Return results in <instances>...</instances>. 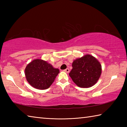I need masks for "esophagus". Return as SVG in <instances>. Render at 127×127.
<instances>
[{
	"label": "esophagus",
	"mask_w": 127,
	"mask_h": 127,
	"mask_svg": "<svg viewBox=\"0 0 127 127\" xmlns=\"http://www.w3.org/2000/svg\"><path fill=\"white\" fill-rule=\"evenodd\" d=\"M63 71L66 72V73H68L69 72V68H66V69H65L63 70Z\"/></svg>",
	"instance_id": "obj_1"
}]
</instances>
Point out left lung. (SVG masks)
<instances>
[{
    "mask_svg": "<svg viewBox=\"0 0 127 127\" xmlns=\"http://www.w3.org/2000/svg\"><path fill=\"white\" fill-rule=\"evenodd\" d=\"M69 75L79 87L89 88L97 82L101 73V65L97 59L90 55L77 59L72 63Z\"/></svg>",
    "mask_w": 127,
    "mask_h": 127,
    "instance_id": "1",
    "label": "left lung"
}]
</instances>
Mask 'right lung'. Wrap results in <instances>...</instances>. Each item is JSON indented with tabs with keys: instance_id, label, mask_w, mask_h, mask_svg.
<instances>
[{
	"instance_id": "obj_1",
	"label": "right lung",
	"mask_w": 127,
	"mask_h": 127,
	"mask_svg": "<svg viewBox=\"0 0 127 127\" xmlns=\"http://www.w3.org/2000/svg\"><path fill=\"white\" fill-rule=\"evenodd\" d=\"M59 73L58 69L41 59H35L25 69L27 81L33 87L38 90L48 89Z\"/></svg>"
}]
</instances>
